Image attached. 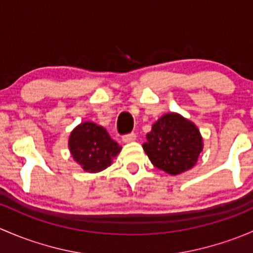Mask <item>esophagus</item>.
<instances>
[{
  "label": "esophagus",
  "mask_w": 253,
  "mask_h": 253,
  "mask_svg": "<svg viewBox=\"0 0 253 253\" xmlns=\"http://www.w3.org/2000/svg\"><path fill=\"white\" fill-rule=\"evenodd\" d=\"M135 140H136V134H135V132H130V134L123 136L124 142H132V141H135Z\"/></svg>",
  "instance_id": "34e87169"
}]
</instances>
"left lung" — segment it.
Masks as SVG:
<instances>
[{
	"label": "left lung",
	"mask_w": 253,
	"mask_h": 253,
	"mask_svg": "<svg viewBox=\"0 0 253 253\" xmlns=\"http://www.w3.org/2000/svg\"><path fill=\"white\" fill-rule=\"evenodd\" d=\"M142 147L153 166L170 175H179L196 165L204 150V139L195 123L170 112L153 123Z\"/></svg>",
	"instance_id": "obj_1"
}]
</instances>
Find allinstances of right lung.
Returning a JSON list of instances; mask_svg holds the SVG:
<instances>
[{
    "mask_svg": "<svg viewBox=\"0 0 253 253\" xmlns=\"http://www.w3.org/2000/svg\"><path fill=\"white\" fill-rule=\"evenodd\" d=\"M68 147L73 160L87 173L102 171L122 150L107 130L93 122H83L72 130Z\"/></svg>",
    "mask_w": 253,
    "mask_h": 253,
    "instance_id": "obj_1",
    "label": "right lung"
}]
</instances>
